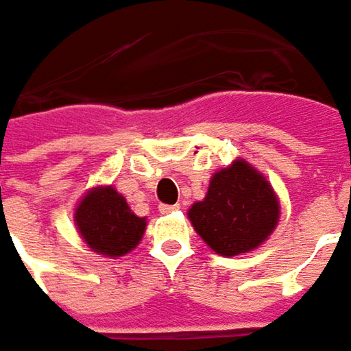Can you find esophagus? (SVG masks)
Instances as JSON below:
<instances>
[{
    "label": "esophagus",
    "mask_w": 351,
    "mask_h": 351,
    "mask_svg": "<svg viewBox=\"0 0 351 351\" xmlns=\"http://www.w3.org/2000/svg\"><path fill=\"white\" fill-rule=\"evenodd\" d=\"M178 209H180V206H159V213L161 215H171V213H175Z\"/></svg>",
    "instance_id": "1"
}]
</instances>
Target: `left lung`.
I'll return each mask as SVG.
<instances>
[{
	"mask_svg": "<svg viewBox=\"0 0 351 351\" xmlns=\"http://www.w3.org/2000/svg\"><path fill=\"white\" fill-rule=\"evenodd\" d=\"M199 238L225 257L254 252L275 232L280 202L271 182L244 159L217 171L206 197L188 209Z\"/></svg>",
	"mask_w": 351,
	"mask_h": 351,
	"instance_id": "left-lung-1",
	"label": "left lung"
}]
</instances>
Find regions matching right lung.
Masks as SVG:
<instances>
[{"label":"right lung","mask_w":351,"mask_h":351,"mask_svg":"<svg viewBox=\"0 0 351 351\" xmlns=\"http://www.w3.org/2000/svg\"><path fill=\"white\" fill-rule=\"evenodd\" d=\"M75 226L86 245L104 257H123L140 244L147 226L111 184L94 186L75 207Z\"/></svg>","instance_id":"1"}]
</instances>
